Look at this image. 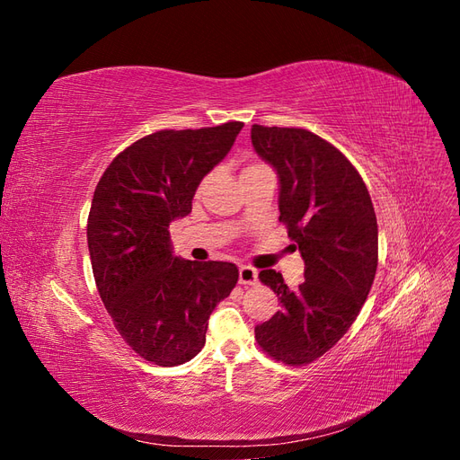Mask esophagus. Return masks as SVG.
<instances>
[{
  "mask_svg": "<svg viewBox=\"0 0 460 460\" xmlns=\"http://www.w3.org/2000/svg\"><path fill=\"white\" fill-rule=\"evenodd\" d=\"M257 282V270L253 267H240V284L242 286H253Z\"/></svg>",
  "mask_w": 460,
  "mask_h": 460,
  "instance_id": "esophagus-1",
  "label": "esophagus"
}]
</instances>
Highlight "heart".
<instances>
[{"instance_id":"b5f03b06","label":"heart","mask_w":460,"mask_h":460,"mask_svg":"<svg viewBox=\"0 0 460 460\" xmlns=\"http://www.w3.org/2000/svg\"><path fill=\"white\" fill-rule=\"evenodd\" d=\"M253 166H259V164H247V166H245V169H243V171H247V169H253Z\"/></svg>"}]
</instances>
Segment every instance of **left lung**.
<instances>
[{"mask_svg":"<svg viewBox=\"0 0 460 460\" xmlns=\"http://www.w3.org/2000/svg\"><path fill=\"white\" fill-rule=\"evenodd\" d=\"M252 142L280 178V222L305 261L296 289L280 272H259L282 309L255 326V340L274 360L305 367L345 336L368 297L378 267L376 213L353 163L320 136L253 124Z\"/></svg>","mask_w":460,"mask_h":460,"instance_id":"8db88e82","label":"left lung"}]
</instances>
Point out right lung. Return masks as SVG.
<instances>
[{"label":"right lung","instance_id":"right-lung-1","mask_svg":"<svg viewBox=\"0 0 460 460\" xmlns=\"http://www.w3.org/2000/svg\"><path fill=\"white\" fill-rule=\"evenodd\" d=\"M243 122L159 130L122 149L95 186L88 249L117 332L142 358L184 365L205 345L207 320L238 284V267L180 261L171 222L191 211L201 178L226 157Z\"/></svg>","mask_w":460,"mask_h":460}]
</instances>
